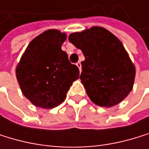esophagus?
<instances>
[{
    "instance_id": "obj_1",
    "label": "esophagus",
    "mask_w": 149,
    "mask_h": 149,
    "mask_svg": "<svg viewBox=\"0 0 149 149\" xmlns=\"http://www.w3.org/2000/svg\"><path fill=\"white\" fill-rule=\"evenodd\" d=\"M76 65H77V67L79 68V70H80V72L82 71V65H81V62L80 61H78L77 63H76Z\"/></svg>"
}]
</instances>
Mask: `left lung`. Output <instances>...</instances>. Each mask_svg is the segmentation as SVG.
Listing matches in <instances>:
<instances>
[{
    "mask_svg": "<svg viewBox=\"0 0 149 149\" xmlns=\"http://www.w3.org/2000/svg\"><path fill=\"white\" fill-rule=\"evenodd\" d=\"M85 57L80 75L87 95L98 106L111 107L131 92L136 69L120 39L102 27L69 35Z\"/></svg>",
    "mask_w": 149,
    "mask_h": 149,
    "instance_id": "8db88e82",
    "label": "left lung"
}]
</instances>
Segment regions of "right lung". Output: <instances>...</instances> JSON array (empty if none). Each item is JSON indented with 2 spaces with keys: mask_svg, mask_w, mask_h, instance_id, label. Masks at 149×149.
<instances>
[{
  "mask_svg": "<svg viewBox=\"0 0 149 149\" xmlns=\"http://www.w3.org/2000/svg\"><path fill=\"white\" fill-rule=\"evenodd\" d=\"M66 34L48 29L27 47L16 67V77L22 93L37 107L53 109L61 104L79 69L72 65L61 49Z\"/></svg>",
  "mask_w": 149,
  "mask_h": 149,
  "instance_id": "1",
  "label": "right lung"
}]
</instances>
